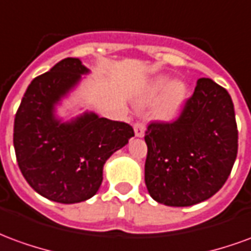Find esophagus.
<instances>
[{
  "instance_id": "esophagus-1",
  "label": "esophagus",
  "mask_w": 251,
  "mask_h": 251,
  "mask_svg": "<svg viewBox=\"0 0 251 251\" xmlns=\"http://www.w3.org/2000/svg\"><path fill=\"white\" fill-rule=\"evenodd\" d=\"M134 134H136V137L145 136V126H144V124H141V122L134 124Z\"/></svg>"
}]
</instances>
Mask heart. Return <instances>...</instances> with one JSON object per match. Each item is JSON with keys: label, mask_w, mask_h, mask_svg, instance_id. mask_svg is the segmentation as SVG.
<instances>
[{"label": "heart", "mask_w": 251, "mask_h": 251, "mask_svg": "<svg viewBox=\"0 0 251 251\" xmlns=\"http://www.w3.org/2000/svg\"><path fill=\"white\" fill-rule=\"evenodd\" d=\"M160 102L156 106V115L163 121H172L177 118L184 109L188 99V87L183 82H175L168 75H160L152 79L145 88L142 102Z\"/></svg>", "instance_id": "b5f03b06"}]
</instances>
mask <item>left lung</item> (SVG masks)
I'll list each match as a JSON object with an SVG mask.
<instances>
[{
  "mask_svg": "<svg viewBox=\"0 0 251 251\" xmlns=\"http://www.w3.org/2000/svg\"><path fill=\"white\" fill-rule=\"evenodd\" d=\"M145 142V184L157 203L188 207L210 199L226 183L237 158L230 94L200 77L179 118L172 124H151Z\"/></svg>",
  "mask_w": 251,
  "mask_h": 251,
  "instance_id": "left-lung-1",
  "label": "left lung"
}]
</instances>
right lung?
Returning <instances> with one entry per match:
<instances>
[{"mask_svg": "<svg viewBox=\"0 0 251 251\" xmlns=\"http://www.w3.org/2000/svg\"><path fill=\"white\" fill-rule=\"evenodd\" d=\"M88 72L80 59H63L30 82L14 118L13 145L21 174L37 194L63 204L93 198L107 158L134 136L130 125L93 111L70 121L57 117L56 106Z\"/></svg>", "mask_w": 251, "mask_h": 251, "instance_id": "obj_1", "label": "right lung"}]
</instances>
